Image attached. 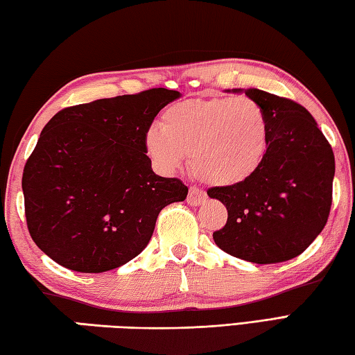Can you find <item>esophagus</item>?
I'll use <instances>...</instances> for the list:
<instances>
[{"instance_id":"34e87169","label":"esophagus","mask_w":355,"mask_h":355,"mask_svg":"<svg viewBox=\"0 0 355 355\" xmlns=\"http://www.w3.org/2000/svg\"><path fill=\"white\" fill-rule=\"evenodd\" d=\"M205 200V193L202 190H199L198 187H190L189 190V196H187V202L190 205H200Z\"/></svg>"}]
</instances>
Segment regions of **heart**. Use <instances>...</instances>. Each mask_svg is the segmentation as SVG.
<instances>
[{
  "label": "heart",
  "instance_id": "heart-1",
  "mask_svg": "<svg viewBox=\"0 0 355 355\" xmlns=\"http://www.w3.org/2000/svg\"><path fill=\"white\" fill-rule=\"evenodd\" d=\"M270 144L266 110L255 98H190L171 105L162 125L146 130L145 146L159 170L171 173L190 155L202 182L230 187L250 179L264 164Z\"/></svg>",
  "mask_w": 355,
  "mask_h": 355
}]
</instances>
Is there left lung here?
I'll return each mask as SVG.
<instances>
[{
	"label": "left lung",
	"instance_id": "8db88e82",
	"mask_svg": "<svg viewBox=\"0 0 355 355\" xmlns=\"http://www.w3.org/2000/svg\"><path fill=\"white\" fill-rule=\"evenodd\" d=\"M244 92L269 117V153L245 182L207 190L229 213L213 239L232 257L255 264L283 263L302 255L324 229L336 160L304 106L257 88Z\"/></svg>",
	"mask_w": 355,
	"mask_h": 355
}]
</instances>
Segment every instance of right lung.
Here are the masks:
<instances>
[{
  "instance_id": "right-lung-1",
  "label": "right lung",
  "mask_w": 355,
  "mask_h": 355,
  "mask_svg": "<svg viewBox=\"0 0 355 355\" xmlns=\"http://www.w3.org/2000/svg\"><path fill=\"white\" fill-rule=\"evenodd\" d=\"M180 94L153 88L68 106L53 116L24 165L31 236L66 269L100 273L128 263L150 243L165 205L187 198L178 178H160L145 135Z\"/></svg>"
}]
</instances>
